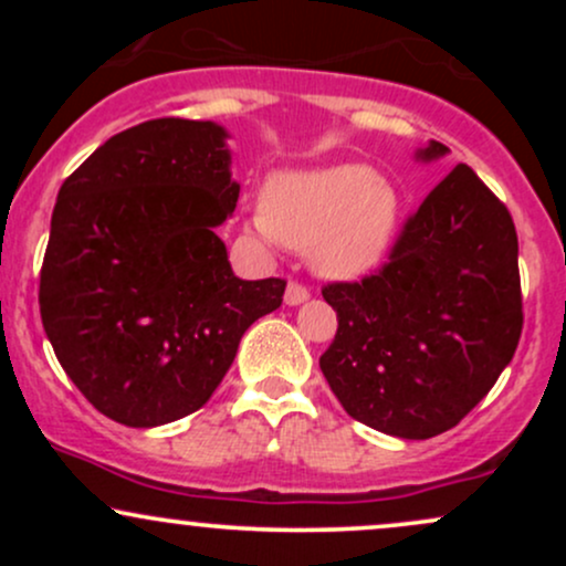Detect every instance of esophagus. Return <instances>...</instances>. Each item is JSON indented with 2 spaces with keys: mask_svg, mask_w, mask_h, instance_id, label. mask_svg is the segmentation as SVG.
<instances>
[{
  "mask_svg": "<svg viewBox=\"0 0 566 566\" xmlns=\"http://www.w3.org/2000/svg\"><path fill=\"white\" fill-rule=\"evenodd\" d=\"M308 287H303V284H297V282H290L287 284V292H284V303L287 305H301V303H305L308 301Z\"/></svg>",
  "mask_w": 566,
  "mask_h": 566,
  "instance_id": "34e87169",
  "label": "esophagus"
}]
</instances>
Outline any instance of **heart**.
I'll return each mask as SVG.
<instances>
[{
  "mask_svg": "<svg viewBox=\"0 0 566 566\" xmlns=\"http://www.w3.org/2000/svg\"><path fill=\"white\" fill-rule=\"evenodd\" d=\"M399 210L396 186L373 167L333 165L276 175L252 223L271 242L311 250L319 274L354 279L388 255Z\"/></svg>",
  "mask_w": 566,
  "mask_h": 566,
  "instance_id": "heart-1",
  "label": "heart"
}]
</instances>
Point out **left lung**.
Wrapping results in <instances>:
<instances>
[{
	"instance_id": "8db88e82",
	"label": "left lung",
	"mask_w": 566,
	"mask_h": 566,
	"mask_svg": "<svg viewBox=\"0 0 566 566\" xmlns=\"http://www.w3.org/2000/svg\"><path fill=\"white\" fill-rule=\"evenodd\" d=\"M447 151L431 140L418 159ZM322 295L337 333L319 367L350 418L399 439L450 431L490 394L522 335L509 207L458 165L407 218L378 274Z\"/></svg>"
}]
</instances>
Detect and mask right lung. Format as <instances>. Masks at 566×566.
I'll use <instances>...</instances> for the list:
<instances>
[{
  "mask_svg": "<svg viewBox=\"0 0 566 566\" xmlns=\"http://www.w3.org/2000/svg\"><path fill=\"white\" fill-rule=\"evenodd\" d=\"M216 122H143L63 180L39 276L53 350L97 412L154 428L207 405L252 322L287 282L233 276L216 229L231 216Z\"/></svg>",
  "mask_w": 566,
  "mask_h": 566,
  "instance_id": "1",
  "label": "right lung"
}]
</instances>
